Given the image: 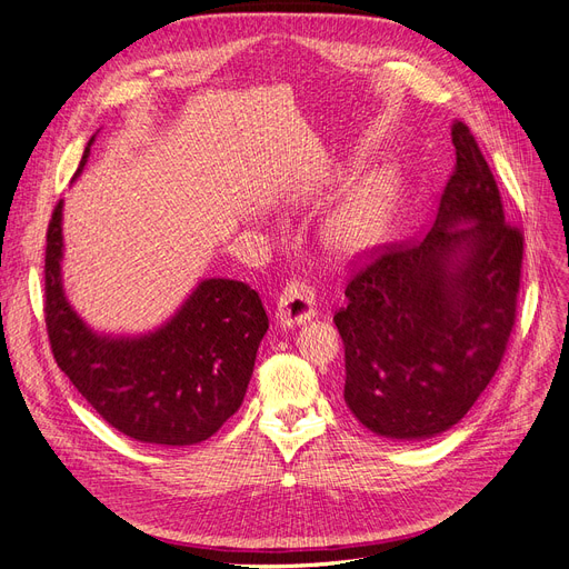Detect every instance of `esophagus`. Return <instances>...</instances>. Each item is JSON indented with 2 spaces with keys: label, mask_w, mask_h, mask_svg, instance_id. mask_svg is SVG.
<instances>
[{
  "label": "esophagus",
  "mask_w": 569,
  "mask_h": 569,
  "mask_svg": "<svg viewBox=\"0 0 569 569\" xmlns=\"http://www.w3.org/2000/svg\"><path fill=\"white\" fill-rule=\"evenodd\" d=\"M313 316H316L313 289L301 280L287 282L284 289L280 291L278 311H274V318H278L280 327H297L308 322Z\"/></svg>",
  "instance_id": "1"
}]
</instances>
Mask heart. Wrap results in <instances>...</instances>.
Returning a JSON list of instances; mask_svg holds the SVG:
<instances>
[{"mask_svg":"<svg viewBox=\"0 0 569 569\" xmlns=\"http://www.w3.org/2000/svg\"><path fill=\"white\" fill-rule=\"evenodd\" d=\"M349 178L347 166L325 168L318 178L303 187L301 203H318L330 197ZM401 173L393 166H380L360 176L335 209L327 213L320 239L335 261H356L382 242L399 206Z\"/></svg>","mask_w":569,"mask_h":569,"instance_id":"heart-1","label":"heart"}]
</instances>
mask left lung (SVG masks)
Here are the masks:
<instances>
[{"instance_id": "8db88e82", "label": "left lung", "mask_w": 569, "mask_h": 569, "mask_svg": "<svg viewBox=\"0 0 569 569\" xmlns=\"http://www.w3.org/2000/svg\"><path fill=\"white\" fill-rule=\"evenodd\" d=\"M456 170L422 242L375 253L347 284L335 325L343 401L370 432L422 441L465 418L506 353L525 237L468 126H451Z\"/></svg>"}]
</instances>
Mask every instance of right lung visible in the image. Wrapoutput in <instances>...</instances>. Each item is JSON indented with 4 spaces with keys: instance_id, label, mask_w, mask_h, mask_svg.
I'll list each match as a JSON object with an SVG mask.
<instances>
[{
    "instance_id": "obj_1",
    "label": "right lung",
    "mask_w": 569,
    "mask_h": 569,
    "mask_svg": "<svg viewBox=\"0 0 569 569\" xmlns=\"http://www.w3.org/2000/svg\"><path fill=\"white\" fill-rule=\"evenodd\" d=\"M84 147L76 178L90 159ZM63 201L47 230L44 320L51 353L68 380L118 432L142 443L192 446L213 437L242 406L266 308L237 280H201L178 313L153 332L99 335L66 299Z\"/></svg>"
}]
</instances>
